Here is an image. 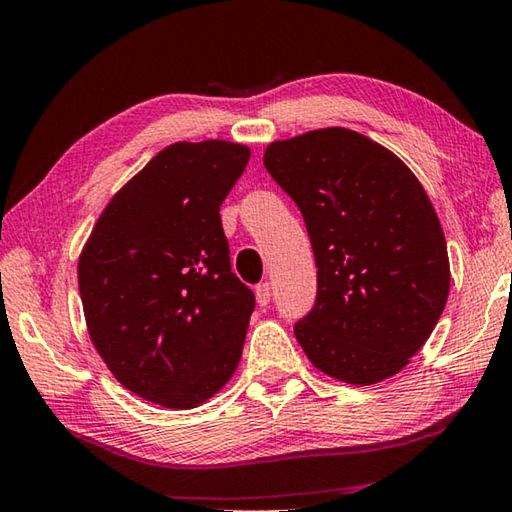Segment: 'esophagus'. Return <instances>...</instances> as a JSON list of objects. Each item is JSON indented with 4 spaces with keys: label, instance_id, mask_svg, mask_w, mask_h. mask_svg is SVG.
<instances>
[{
    "label": "esophagus",
    "instance_id": "1",
    "mask_svg": "<svg viewBox=\"0 0 512 512\" xmlns=\"http://www.w3.org/2000/svg\"><path fill=\"white\" fill-rule=\"evenodd\" d=\"M256 301H258V305H267L269 301H272V285L269 283L256 285Z\"/></svg>",
    "mask_w": 512,
    "mask_h": 512
}]
</instances>
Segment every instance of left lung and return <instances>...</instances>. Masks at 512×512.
I'll return each instance as SVG.
<instances>
[{
    "mask_svg": "<svg viewBox=\"0 0 512 512\" xmlns=\"http://www.w3.org/2000/svg\"><path fill=\"white\" fill-rule=\"evenodd\" d=\"M263 162L305 218L314 310L294 334L316 370L352 385L399 374L450 292L437 211L406 162L345 127L267 144Z\"/></svg>",
    "mask_w": 512,
    "mask_h": 512,
    "instance_id": "obj_1",
    "label": "left lung"
}]
</instances>
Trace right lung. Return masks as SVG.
<instances>
[{"label":"right lung","instance_id":"add662e5","mask_svg":"<svg viewBox=\"0 0 512 512\" xmlns=\"http://www.w3.org/2000/svg\"><path fill=\"white\" fill-rule=\"evenodd\" d=\"M249 156L227 140L169 144L109 200L77 260L93 347L162 408H198L243 354L256 301L231 272L218 209Z\"/></svg>","mask_w":512,"mask_h":512}]
</instances>
